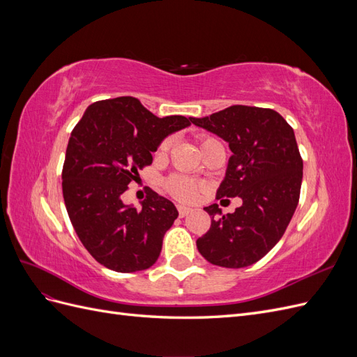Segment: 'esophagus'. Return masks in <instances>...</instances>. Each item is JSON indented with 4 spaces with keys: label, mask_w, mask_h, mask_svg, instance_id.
Returning a JSON list of instances; mask_svg holds the SVG:
<instances>
[{
    "label": "esophagus",
    "mask_w": 357,
    "mask_h": 357,
    "mask_svg": "<svg viewBox=\"0 0 357 357\" xmlns=\"http://www.w3.org/2000/svg\"><path fill=\"white\" fill-rule=\"evenodd\" d=\"M177 210H178L180 218H185V215H188V214L192 211V208H190V207H186V205H178Z\"/></svg>",
    "instance_id": "esophagus-1"
}]
</instances>
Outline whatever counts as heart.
I'll use <instances>...</instances> for the list:
<instances>
[{
	"label": "heart",
	"instance_id": "b5f03b06",
	"mask_svg": "<svg viewBox=\"0 0 357 357\" xmlns=\"http://www.w3.org/2000/svg\"><path fill=\"white\" fill-rule=\"evenodd\" d=\"M208 139H214V138H208V137L202 138V143L208 142ZM171 143H172L171 138L164 139V142H162L160 146H159V152H162V153L167 152V150L171 147ZM165 186H167V190L171 193L172 197H176L181 201L192 199L193 197L197 195V192L199 189V185L197 181H193V180L186 178V177H180V176L169 177L165 183Z\"/></svg>",
	"mask_w": 357,
	"mask_h": 357
}]
</instances>
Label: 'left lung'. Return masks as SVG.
I'll return each mask as SVG.
<instances>
[{"instance_id":"obj_1","label":"left lung","mask_w":357,"mask_h":357,"mask_svg":"<svg viewBox=\"0 0 357 357\" xmlns=\"http://www.w3.org/2000/svg\"><path fill=\"white\" fill-rule=\"evenodd\" d=\"M190 122L223 138L232 152L218 199H243L228 214L218 204L204 208L211 226L197 240L198 250L218 266L253 265L282 238L299 201L302 158L294 129L277 112L248 105Z\"/></svg>"}]
</instances>
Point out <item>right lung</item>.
Listing matches in <instances>:
<instances>
[{
	"instance_id": "add662e5",
	"label": "right lung",
	"mask_w": 357,
	"mask_h": 357,
	"mask_svg": "<svg viewBox=\"0 0 357 357\" xmlns=\"http://www.w3.org/2000/svg\"><path fill=\"white\" fill-rule=\"evenodd\" d=\"M190 125L185 116L158 117L134 96L91 104L74 126L62 168V193L75 234L95 261L117 273L152 266L174 204L150 189L142 210L122 193L152 164L164 138Z\"/></svg>"
}]
</instances>
